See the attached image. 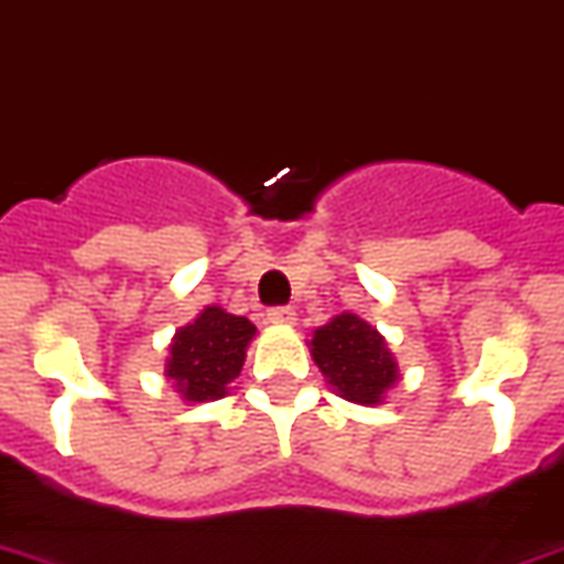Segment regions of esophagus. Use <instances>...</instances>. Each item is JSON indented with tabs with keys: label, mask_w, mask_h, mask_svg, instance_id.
Here are the masks:
<instances>
[{
	"label": "esophagus",
	"mask_w": 564,
	"mask_h": 564,
	"mask_svg": "<svg viewBox=\"0 0 564 564\" xmlns=\"http://www.w3.org/2000/svg\"><path fill=\"white\" fill-rule=\"evenodd\" d=\"M269 322L295 324V310H292V306H272V310H269Z\"/></svg>",
	"instance_id": "1"
}]
</instances>
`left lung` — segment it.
I'll use <instances>...</instances> for the list:
<instances>
[{"label":"left lung","mask_w":564,"mask_h":564,"mask_svg":"<svg viewBox=\"0 0 564 564\" xmlns=\"http://www.w3.org/2000/svg\"><path fill=\"white\" fill-rule=\"evenodd\" d=\"M310 354L333 391L359 405H379L400 377L386 338L354 313L336 315L315 329Z\"/></svg>","instance_id":"8db88e82"}]
</instances>
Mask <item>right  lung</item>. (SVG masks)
I'll return each mask as SVG.
<instances>
[{
	"mask_svg": "<svg viewBox=\"0 0 564 564\" xmlns=\"http://www.w3.org/2000/svg\"><path fill=\"white\" fill-rule=\"evenodd\" d=\"M258 327L223 306H205L194 322L176 329L164 377L187 402H208L226 397L240 377L249 341Z\"/></svg>",
	"mask_w": 564,
	"mask_h": 564,
	"instance_id": "right-lung-1",
	"label": "right lung"
}]
</instances>
